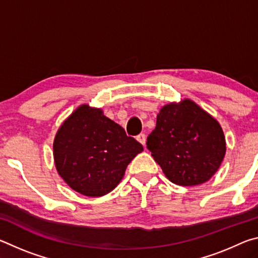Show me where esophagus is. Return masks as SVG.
<instances>
[{
    "instance_id": "esophagus-1",
    "label": "esophagus",
    "mask_w": 258,
    "mask_h": 258,
    "mask_svg": "<svg viewBox=\"0 0 258 258\" xmlns=\"http://www.w3.org/2000/svg\"><path fill=\"white\" fill-rule=\"evenodd\" d=\"M137 140L138 141L141 143L142 146H146V142H147V137H146V134H143V133H141V134H139L138 137H137Z\"/></svg>"
}]
</instances>
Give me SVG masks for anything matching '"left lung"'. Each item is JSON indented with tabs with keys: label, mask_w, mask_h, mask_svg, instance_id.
<instances>
[{
	"label": "left lung",
	"mask_w": 258,
	"mask_h": 258,
	"mask_svg": "<svg viewBox=\"0 0 258 258\" xmlns=\"http://www.w3.org/2000/svg\"><path fill=\"white\" fill-rule=\"evenodd\" d=\"M147 148L169 181L191 186L217 172L226 142L220 123L195 101L183 99L161 107Z\"/></svg>",
	"instance_id": "8db88e82"
}]
</instances>
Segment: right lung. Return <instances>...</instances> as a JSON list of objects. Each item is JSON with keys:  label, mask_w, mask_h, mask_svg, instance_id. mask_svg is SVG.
Segmentation results:
<instances>
[{"label": "right lung", "mask_w": 258, "mask_h": 258, "mask_svg": "<svg viewBox=\"0 0 258 258\" xmlns=\"http://www.w3.org/2000/svg\"><path fill=\"white\" fill-rule=\"evenodd\" d=\"M143 150L101 108L81 104L69 115L53 141L59 175L78 194L101 197L119 184L127 165Z\"/></svg>", "instance_id": "add662e5"}]
</instances>
